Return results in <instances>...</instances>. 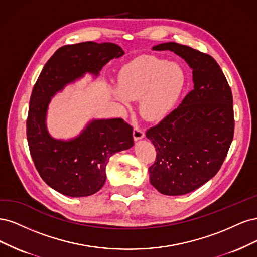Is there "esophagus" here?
I'll use <instances>...</instances> for the list:
<instances>
[{"label":"esophagus","mask_w":257,"mask_h":257,"mask_svg":"<svg viewBox=\"0 0 257 257\" xmlns=\"http://www.w3.org/2000/svg\"><path fill=\"white\" fill-rule=\"evenodd\" d=\"M143 138H144V131L139 127H135L134 128V139H135V141L141 140Z\"/></svg>","instance_id":"obj_1"}]
</instances>
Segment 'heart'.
Returning a JSON list of instances; mask_svg holds the SVG:
<instances>
[{"label":"heart","mask_w":257,"mask_h":257,"mask_svg":"<svg viewBox=\"0 0 257 257\" xmlns=\"http://www.w3.org/2000/svg\"><path fill=\"white\" fill-rule=\"evenodd\" d=\"M112 94L122 104L139 100L141 116L148 121L167 117L186 85V72L177 63L155 56L140 57L123 67Z\"/></svg>","instance_id":"1"}]
</instances>
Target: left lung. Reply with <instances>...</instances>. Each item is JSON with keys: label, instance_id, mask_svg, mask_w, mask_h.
<instances>
[{"label": "left lung", "instance_id": "1", "mask_svg": "<svg viewBox=\"0 0 257 257\" xmlns=\"http://www.w3.org/2000/svg\"><path fill=\"white\" fill-rule=\"evenodd\" d=\"M172 51L192 69L193 89L179 106L146 131L157 157L151 184L165 195H184L211 179L234 137L233 95L224 73L209 54L176 43L153 47Z\"/></svg>", "mask_w": 257, "mask_h": 257}]
</instances>
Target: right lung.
<instances>
[{
    "label": "right lung",
    "instance_id": "obj_1",
    "mask_svg": "<svg viewBox=\"0 0 257 257\" xmlns=\"http://www.w3.org/2000/svg\"><path fill=\"white\" fill-rule=\"evenodd\" d=\"M125 54L112 43L85 41L57 49L33 88L27 119L32 159L45 183L71 197L92 195L105 183L110 157L134 146L132 127L121 118L93 119L70 140H57L46 125L51 98L85 73L98 77L103 66Z\"/></svg>",
    "mask_w": 257,
    "mask_h": 257
}]
</instances>
